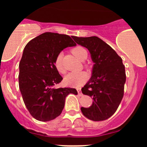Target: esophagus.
<instances>
[{
    "mask_svg": "<svg viewBox=\"0 0 147 147\" xmlns=\"http://www.w3.org/2000/svg\"><path fill=\"white\" fill-rule=\"evenodd\" d=\"M77 92H78V94L80 96H82V92H81V88H77Z\"/></svg>",
    "mask_w": 147,
    "mask_h": 147,
    "instance_id": "34e87169",
    "label": "esophagus"
}]
</instances>
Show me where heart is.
<instances>
[{"instance_id":"b5f03b06","label":"heart","mask_w":147,"mask_h":147,"mask_svg":"<svg viewBox=\"0 0 147 147\" xmlns=\"http://www.w3.org/2000/svg\"><path fill=\"white\" fill-rule=\"evenodd\" d=\"M72 54L78 59L79 60L84 61L88 57V52L85 48L81 46H77L72 49ZM55 68L60 73H64V69L62 64V54L60 53L57 55L55 61ZM87 79V75L84 72H70L64 78V82L69 86H77L82 84Z\"/></svg>"}]
</instances>
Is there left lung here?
Instances as JSON below:
<instances>
[{"mask_svg":"<svg viewBox=\"0 0 147 147\" xmlns=\"http://www.w3.org/2000/svg\"><path fill=\"white\" fill-rule=\"evenodd\" d=\"M72 38L88 50L94 63L92 76L82 88V93L92 97L93 102L90 107H82L81 111L91 120H105L117 111L124 95L126 73L122 58L98 37Z\"/></svg>","mask_w":147,"mask_h":147,"instance_id":"8db88e82","label":"left lung"}]
</instances>
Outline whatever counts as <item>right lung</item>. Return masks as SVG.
Returning a JSON list of instances; mask_svg holds the SVG:
<instances>
[{"mask_svg":"<svg viewBox=\"0 0 147 147\" xmlns=\"http://www.w3.org/2000/svg\"><path fill=\"white\" fill-rule=\"evenodd\" d=\"M76 46L66 34L45 32L25 45L19 63L18 83L23 102L34 118L48 122L61 113L66 96L77 95L72 88H56L62 81L55 61L63 49Z\"/></svg>","mask_w":147,"mask_h":147,"instance_id":"right-lung-1","label":"right lung"}]
</instances>
